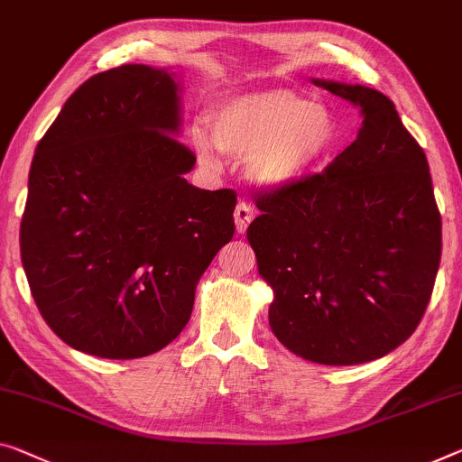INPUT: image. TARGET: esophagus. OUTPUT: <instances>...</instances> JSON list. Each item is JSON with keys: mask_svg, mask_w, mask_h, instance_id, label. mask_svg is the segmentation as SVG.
<instances>
[{"mask_svg": "<svg viewBox=\"0 0 462 462\" xmlns=\"http://www.w3.org/2000/svg\"><path fill=\"white\" fill-rule=\"evenodd\" d=\"M253 219V209L249 203H238L236 209H234V222H236V230L243 234L246 230V226L251 224Z\"/></svg>", "mask_w": 462, "mask_h": 462, "instance_id": "obj_1", "label": "esophagus"}]
</instances>
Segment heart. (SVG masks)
Listing matches in <instances>:
<instances>
[{
  "label": "heart",
  "mask_w": 462,
  "mask_h": 462,
  "mask_svg": "<svg viewBox=\"0 0 462 462\" xmlns=\"http://www.w3.org/2000/svg\"><path fill=\"white\" fill-rule=\"evenodd\" d=\"M209 134L201 126L190 133L201 165L222 168L217 151L246 160V174L263 190L307 180L340 141L332 109L288 88H259L219 101L209 114Z\"/></svg>",
  "instance_id": "1"
}]
</instances>
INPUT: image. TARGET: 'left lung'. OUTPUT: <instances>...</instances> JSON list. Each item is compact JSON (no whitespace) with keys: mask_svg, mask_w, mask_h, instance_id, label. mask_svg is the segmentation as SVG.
<instances>
[{"mask_svg":"<svg viewBox=\"0 0 462 462\" xmlns=\"http://www.w3.org/2000/svg\"><path fill=\"white\" fill-rule=\"evenodd\" d=\"M361 109L350 143L321 174L257 197L246 238L273 291L270 328L321 365L375 361L421 321L442 254L428 157L394 103L363 85L313 79Z\"/></svg>","mask_w":462,"mask_h":462,"instance_id":"left-lung-1","label":"left lung"}]
</instances>
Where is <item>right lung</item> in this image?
I'll list each match as a JSON object with an SVG mask.
<instances>
[{
    "label": "right lung",
    "mask_w": 462,
    "mask_h": 462,
    "mask_svg": "<svg viewBox=\"0 0 462 462\" xmlns=\"http://www.w3.org/2000/svg\"><path fill=\"white\" fill-rule=\"evenodd\" d=\"M180 82L124 64L88 79L34 149L20 254L41 315L68 346L139 359L178 338L234 236L236 195L187 182Z\"/></svg>",
    "instance_id": "obj_1"
}]
</instances>
